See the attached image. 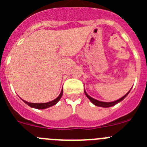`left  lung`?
<instances>
[{
	"label": "left lung",
	"mask_w": 147,
	"mask_h": 147,
	"mask_svg": "<svg viewBox=\"0 0 147 147\" xmlns=\"http://www.w3.org/2000/svg\"><path fill=\"white\" fill-rule=\"evenodd\" d=\"M129 91H130V90H129ZM129 91L128 92L127 94L124 95V96L121 97V98H119V99L116 100V101H114V102H100V101H98V100L95 99V98H92V97L90 96L89 95H88V93L85 92V95H86V96L90 99V102H91L93 105H96V106H98V107H112V106H113V105H116V104H118V103H119L120 102H121L122 100L124 99V98L127 96V95H128V93H129Z\"/></svg>",
	"instance_id": "obj_1"
}]
</instances>
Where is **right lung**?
Segmentation results:
<instances>
[{"instance_id":"right-lung-1","label":"right lung","mask_w":147,"mask_h":147,"mask_svg":"<svg viewBox=\"0 0 147 147\" xmlns=\"http://www.w3.org/2000/svg\"><path fill=\"white\" fill-rule=\"evenodd\" d=\"M62 93H63V90H61L60 94L59 95V96H58L57 98H55V99L53 100V101H51V102H46V103H30V102H26V101H24V100H23V101L25 102L26 105H28L29 107H33V108L40 109V110H41V109H45V108H48V107H51V106H53V105H55L57 103V102L59 101V99L61 98V97H62Z\"/></svg>"}]
</instances>
